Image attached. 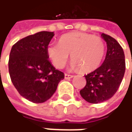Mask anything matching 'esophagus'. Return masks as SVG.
<instances>
[{
	"mask_svg": "<svg viewBox=\"0 0 132 132\" xmlns=\"http://www.w3.org/2000/svg\"><path fill=\"white\" fill-rule=\"evenodd\" d=\"M73 77V76L72 75H69V74H65V79H71V78H72Z\"/></svg>",
	"mask_w": 132,
	"mask_h": 132,
	"instance_id": "esophagus-1",
	"label": "esophagus"
}]
</instances>
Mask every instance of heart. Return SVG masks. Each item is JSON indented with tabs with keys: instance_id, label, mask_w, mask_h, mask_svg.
I'll return each instance as SVG.
<instances>
[{
	"instance_id": "1",
	"label": "heart",
	"mask_w": 132,
	"mask_h": 132,
	"mask_svg": "<svg viewBox=\"0 0 132 132\" xmlns=\"http://www.w3.org/2000/svg\"><path fill=\"white\" fill-rule=\"evenodd\" d=\"M47 54L53 66L62 69L70 54L71 69L90 72L98 68L105 52V44L101 37L86 33H69L63 35L59 43L48 45Z\"/></svg>"
}]
</instances>
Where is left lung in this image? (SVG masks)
Returning <instances> with one entry per match:
<instances>
[{"mask_svg":"<svg viewBox=\"0 0 132 132\" xmlns=\"http://www.w3.org/2000/svg\"><path fill=\"white\" fill-rule=\"evenodd\" d=\"M107 43V53L103 63L85 76L86 86L81 96L88 102L97 104L111 98L117 92L125 71V53L117 40L109 35H101Z\"/></svg>","mask_w":132,"mask_h":132,"instance_id":"1","label":"left lung"}]
</instances>
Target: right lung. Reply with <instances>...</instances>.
<instances>
[{"instance_id": "obj_1", "label": "right lung", "mask_w": 132, "mask_h": 132, "mask_svg": "<svg viewBox=\"0 0 132 132\" xmlns=\"http://www.w3.org/2000/svg\"><path fill=\"white\" fill-rule=\"evenodd\" d=\"M53 32L41 31L17 41L11 48L9 73L21 96L34 103L48 100L56 92L64 73L49 61L47 46Z\"/></svg>"}]
</instances>
